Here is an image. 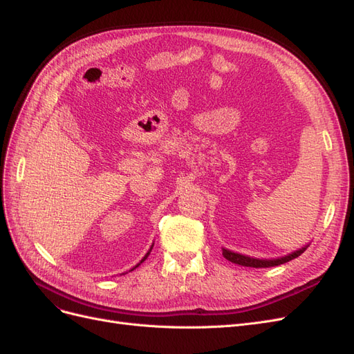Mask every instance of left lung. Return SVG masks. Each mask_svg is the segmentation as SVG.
Masks as SVG:
<instances>
[{
  "label": "left lung",
  "mask_w": 354,
  "mask_h": 354,
  "mask_svg": "<svg viewBox=\"0 0 354 354\" xmlns=\"http://www.w3.org/2000/svg\"><path fill=\"white\" fill-rule=\"evenodd\" d=\"M307 246H303L301 250L298 251H294L292 254H288L285 257H279V259H272V260H261V259H254V257H248V255H242V254H238V252H232L229 250H224L223 248V255L224 259L234 263V264H239V266H245V267H255V269H263V267H273V266H279V264H283V263H288L294 259H297L298 255H301L306 250Z\"/></svg>",
  "instance_id": "8db88e82"
}]
</instances>
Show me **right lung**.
<instances>
[{
	"mask_svg": "<svg viewBox=\"0 0 354 354\" xmlns=\"http://www.w3.org/2000/svg\"><path fill=\"white\" fill-rule=\"evenodd\" d=\"M152 246H153V245H152ZM151 251H152V248H151ZM149 254H151V252H147V254H146V255H145V259H143V260H142V261H145V260H146V259H147V255H149ZM142 261H140V263H142ZM137 266H138V264H137ZM137 266H136V267H137ZM136 267H134V269H136ZM134 269H131V270H134Z\"/></svg>",
	"mask_w": 354,
	"mask_h": 354,
	"instance_id": "1",
	"label": "right lung"
}]
</instances>
